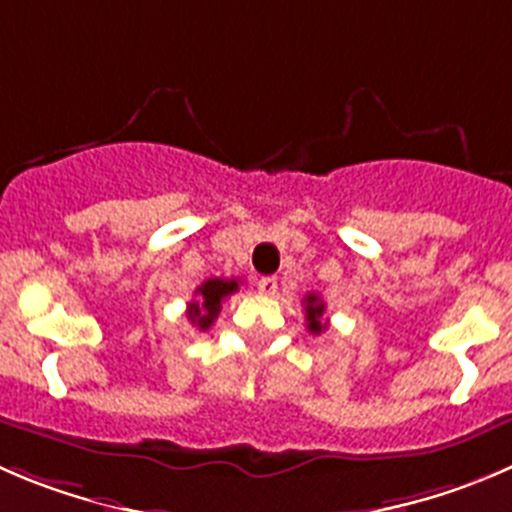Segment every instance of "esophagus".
I'll return each mask as SVG.
<instances>
[{
	"instance_id": "esophagus-1",
	"label": "esophagus",
	"mask_w": 512,
	"mask_h": 512,
	"mask_svg": "<svg viewBox=\"0 0 512 512\" xmlns=\"http://www.w3.org/2000/svg\"><path fill=\"white\" fill-rule=\"evenodd\" d=\"M276 289H279V281H276L274 276H264V279H259V291L264 296H274Z\"/></svg>"
}]
</instances>
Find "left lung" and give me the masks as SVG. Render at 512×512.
<instances>
[{"mask_svg": "<svg viewBox=\"0 0 512 512\" xmlns=\"http://www.w3.org/2000/svg\"><path fill=\"white\" fill-rule=\"evenodd\" d=\"M304 309H306V329H309L311 334L324 332L326 321H321V316H324V311H326L324 301H321L316 294H309L304 299Z\"/></svg>", "mask_w": 512, "mask_h": 512, "instance_id": "8db88e82", "label": "left lung"}]
</instances>
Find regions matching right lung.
I'll return each instance as SVG.
<instances>
[{
    "label": "right lung",
    "instance_id": "1",
    "mask_svg": "<svg viewBox=\"0 0 512 512\" xmlns=\"http://www.w3.org/2000/svg\"><path fill=\"white\" fill-rule=\"evenodd\" d=\"M233 291H238V281L236 279H208L203 281L201 286L196 289V301L188 304V319L206 332L211 329V324L216 321L218 311H221V304L226 296H231Z\"/></svg>",
    "mask_w": 512,
    "mask_h": 512
}]
</instances>
